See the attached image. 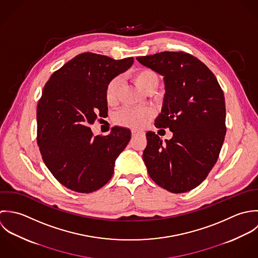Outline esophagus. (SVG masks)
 <instances>
[{
  "instance_id": "esophagus-1",
  "label": "esophagus",
  "mask_w": 258,
  "mask_h": 258,
  "mask_svg": "<svg viewBox=\"0 0 258 258\" xmlns=\"http://www.w3.org/2000/svg\"><path fill=\"white\" fill-rule=\"evenodd\" d=\"M141 135H143V133H141V132H137V131H133L132 132V136L133 137H137V136H141Z\"/></svg>"
}]
</instances>
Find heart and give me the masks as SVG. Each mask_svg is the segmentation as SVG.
<instances>
[{
  "instance_id": "b5f03b06",
  "label": "heart",
  "mask_w": 258,
  "mask_h": 258,
  "mask_svg": "<svg viewBox=\"0 0 258 258\" xmlns=\"http://www.w3.org/2000/svg\"><path fill=\"white\" fill-rule=\"evenodd\" d=\"M135 83L146 93H153L159 85V76L152 69L142 68L137 70L133 76ZM120 89V80L118 78L111 79L104 91L105 102L108 105H114L118 101ZM154 112L149 107L144 108H123L114 116V121L122 126L134 130H142L150 122Z\"/></svg>"
}]
</instances>
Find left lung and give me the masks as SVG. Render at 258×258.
Wrapping results in <instances>:
<instances>
[{
	"mask_svg": "<svg viewBox=\"0 0 258 258\" xmlns=\"http://www.w3.org/2000/svg\"><path fill=\"white\" fill-rule=\"evenodd\" d=\"M137 59L164 77V101L155 125L173 134L162 143L155 133H147L143 158L148 172L162 188L187 192L206 179L224 142L223 92L213 73L190 53L161 52Z\"/></svg>",
	"mask_w": 258,
	"mask_h": 258,
	"instance_id": "left-lung-1",
	"label": "left lung"
}]
</instances>
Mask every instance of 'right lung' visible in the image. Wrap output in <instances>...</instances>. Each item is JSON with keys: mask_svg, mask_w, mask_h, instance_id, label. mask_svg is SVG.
Returning a JSON list of instances; mask_svg holds the SVG:
<instances>
[{"mask_svg": "<svg viewBox=\"0 0 258 258\" xmlns=\"http://www.w3.org/2000/svg\"><path fill=\"white\" fill-rule=\"evenodd\" d=\"M134 63L83 52L55 71L37 106V143L54 178L67 188L90 194L111 178L114 161L131 140L128 128L114 126L94 136L91 125L107 116V83Z\"/></svg>", "mask_w": 258, "mask_h": 258, "instance_id": "obj_1", "label": "right lung"}]
</instances>
